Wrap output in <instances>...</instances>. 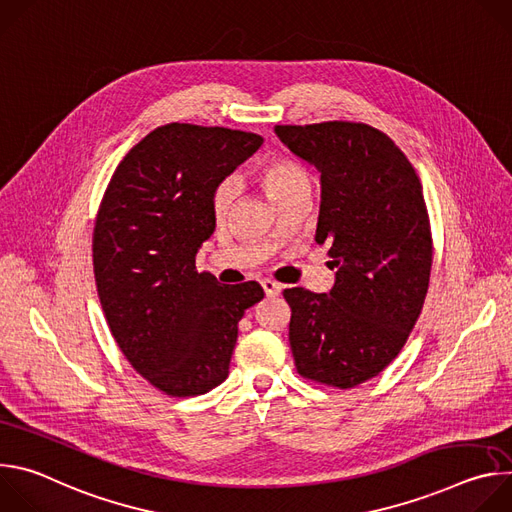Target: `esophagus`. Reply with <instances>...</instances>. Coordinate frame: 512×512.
<instances>
[{
	"mask_svg": "<svg viewBox=\"0 0 512 512\" xmlns=\"http://www.w3.org/2000/svg\"><path fill=\"white\" fill-rule=\"evenodd\" d=\"M261 285H263L265 294H267L269 298H275V296H279V294H281V285H279L277 281H273V279H263V281H261Z\"/></svg>",
	"mask_w": 512,
	"mask_h": 512,
	"instance_id": "esophagus-1",
	"label": "esophagus"
}]
</instances>
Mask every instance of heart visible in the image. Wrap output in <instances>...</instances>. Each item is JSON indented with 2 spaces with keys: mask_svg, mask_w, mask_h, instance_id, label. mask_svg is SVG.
<instances>
[{
  "mask_svg": "<svg viewBox=\"0 0 512 512\" xmlns=\"http://www.w3.org/2000/svg\"><path fill=\"white\" fill-rule=\"evenodd\" d=\"M259 180H261L267 196L273 202L281 200L291 190L310 184V178H308L306 170L302 166H298L296 162H291V160H273V162H269L261 170ZM231 200H233V182L223 180L221 184L216 186V190L212 194V200H210L214 216L221 218L229 210Z\"/></svg>",
  "mask_w": 512,
  "mask_h": 512,
  "instance_id": "b5f03b06",
  "label": "heart"
}]
</instances>
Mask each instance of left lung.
<instances>
[{
	"mask_svg": "<svg viewBox=\"0 0 512 512\" xmlns=\"http://www.w3.org/2000/svg\"><path fill=\"white\" fill-rule=\"evenodd\" d=\"M275 133L320 172L316 243L336 267L328 294L283 291L291 354L302 377L352 389L389 367L421 314L433 261L423 188L395 141L367 123Z\"/></svg>",
	"mask_w": 512,
	"mask_h": 512,
	"instance_id": "left-lung-1",
	"label": "left lung"
}]
</instances>
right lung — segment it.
I'll list each match as a JSON object with an SVG mask.
<instances>
[{"label":"right lung","mask_w":512,"mask_h":512,"mask_svg":"<svg viewBox=\"0 0 512 512\" xmlns=\"http://www.w3.org/2000/svg\"><path fill=\"white\" fill-rule=\"evenodd\" d=\"M261 143L227 127L162 125L133 145L101 200L93 269L105 320L131 367L170 397L229 377L239 320L263 300L257 281L221 285L196 271L216 186Z\"/></svg>","instance_id":"right-lung-1"}]
</instances>
